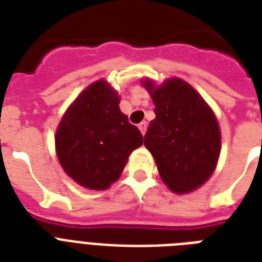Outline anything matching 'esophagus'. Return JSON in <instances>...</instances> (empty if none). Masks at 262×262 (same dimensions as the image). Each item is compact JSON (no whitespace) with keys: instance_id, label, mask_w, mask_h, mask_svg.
Wrapping results in <instances>:
<instances>
[{"instance_id":"obj_1","label":"esophagus","mask_w":262,"mask_h":262,"mask_svg":"<svg viewBox=\"0 0 262 262\" xmlns=\"http://www.w3.org/2000/svg\"><path fill=\"white\" fill-rule=\"evenodd\" d=\"M147 126H148V123L145 122V121H143V122L139 123V129H140V132L143 133V136L145 135V132H147Z\"/></svg>"}]
</instances>
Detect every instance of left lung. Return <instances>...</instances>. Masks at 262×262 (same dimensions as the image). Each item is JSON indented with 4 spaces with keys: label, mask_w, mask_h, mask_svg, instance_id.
<instances>
[{
    "label": "left lung",
    "mask_w": 262,
    "mask_h": 262,
    "mask_svg": "<svg viewBox=\"0 0 262 262\" xmlns=\"http://www.w3.org/2000/svg\"><path fill=\"white\" fill-rule=\"evenodd\" d=\"M155 104L144 145L155 158L163 182L175 193L200 187L215 171L220 154V130L215 114L194 88L181 79L160 87L147 80Z\"/></svg>",
    "instance_id": "8db88e82"
}]
</instances>
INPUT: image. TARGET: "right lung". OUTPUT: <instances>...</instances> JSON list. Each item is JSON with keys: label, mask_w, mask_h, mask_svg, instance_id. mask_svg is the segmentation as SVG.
<instances>
[{"label": "right lung", "mask_w": 262, "mask_h": 262, "mask_svg": "<svg viewBox=\"0 0 262 262\" xmlns=\"http://www.w3.org/2000/svg\"><path fill=\"white\" fill-rule=\"evenodd\" d=\"M118 104V94L99 80L79 95L59 122L57 156L81 186L107 189L119 178L132 151L143 144L141 132Z\"/></svg>", "instance_id": "right-lung-1"}]
</instances>
